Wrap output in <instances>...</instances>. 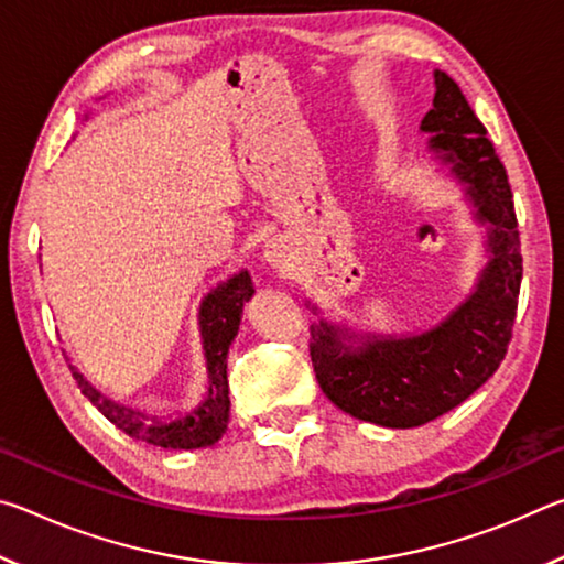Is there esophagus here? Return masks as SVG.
Segmentation results:
<instances>
[{
  "label": "esophagus",
  "mask_w": 564,
  "mask_h": 564,
  "mask_svg": "<svg viewBox=\"0 0 564 564\" xmlns=\"http://www.w3.org/2000/svg\"><path fill=\"white\" fill-rule=\"evenodd\" d=\"M263 261L275 271H285L291 265V248L283 238H271L269 243L263 246Z\"/></svg>",
  "instance_id": "obj_1"
}]
</instances>
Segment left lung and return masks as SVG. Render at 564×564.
I'll return each instance as SVG.
<instances>
[{
	"instance_id": "obj_1",
	"label": "left lung",
	"mask_w": 564,
	"mask_h": 564,
	"mask_svg": "<svg viewBox=\"0 0 564 564\" xmlns=\"http://www.w3.org/2000/svg\"><path fill=\"white\" fill-rule=\"evenodd\" d=\"M433 109L420 121L427 151L463 186L485 226L488 263L447 316L413 336L370 333L321 318L311 360L333 405L366 423L417 427L445 415L488 380L508 352L522 281L520 231L502 161L463 91L435 69ZM318 313V305L308 301Z\"/></svg>"
}]
</instances>
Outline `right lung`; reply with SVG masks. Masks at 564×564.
<instances>
[{"mask_svg": "<svg viewBox=\"0 0 564 564\" xmlns=\"http://www.w3.org/2000/svg\"><path fill=\"white\" fill-rule=\"evenodd\" d=\"M253 293L256 291L251 275H248V271H238L231 279L218 283L216 289H212V293L204 295L202 308H198V330H202L204 343L208 388L206 398L196 408H191L188 413L161 417L121 405L117 400L104 395L79 370L69 366L76 383H79L82 393L99 408L104 417L111 420L119 431L137 437V441H144L156 447H169V451H196V447H208L218 443L228 431V417H231L226 376L228 348H231L234 338L238 336L243 305L251 301Z\"/></svg>", "mask_w": 564, "mask_h": 564, "instance_id": "obj_1", "label": "right lung"}]
</instances>
